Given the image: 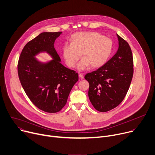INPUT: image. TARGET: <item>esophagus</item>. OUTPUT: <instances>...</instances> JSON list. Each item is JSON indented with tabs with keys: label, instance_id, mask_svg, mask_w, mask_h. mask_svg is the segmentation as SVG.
Here are the masks:
<instances>
[{
	"label": "esophagus",
	"instance_id": "esophagus-1",
	"mask_svg": "<svg viewBox=\"0 0 155 155\" xmlns=\"http://www.w3.org/2000/svg\"><path fill=\"white\" fill-rule=\"evenodd\" d=\"M78 76H79V77H80L81 80H83V79L84 78V77H83V74H81V73H78Z\"/></svg>",
	"mask_w": 155,
	"mask_h": 155
}]
</instances>
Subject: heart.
<instances>
[{"label":"heart","instance_id":"1","mask_svg":"<svg viewBox=\"0 0 155 155\" xmlns=\"http://www.w3.org/2000/svg\"><path fill=\"white\" fill-rule=\"evenodd\" d=\"M112 50V41L101 34L93 31H81L71 37V45H65L62 53L65 64L74 67L81 57L83 59L77 65V69L83 71L90 65L92 68L103 66L109 59Z\"/></svg>","mask_w":155,"mask_h":155}]
</instances>
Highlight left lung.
<instances>
[{"label": "left lung", "instance_id": "1", "mask_svg": "<svg viewBox=\"0 0 155 155\" xmlns=\"http://www.w3.org/2000/svg\"><path fill=\"white\" fill-rule=\"evenodd\" d=\"M119 48L104 65L87 74L88 97L93 107L106 112L117 107L127 93L134 74L133 56L127 42L117 34Z\"/></svg>", "mask_w": 155, "mask_h": 155}]
</instances>
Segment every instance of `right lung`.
<instances>
[{
    "label": "right lung",
    "mask_w": 155,
    "mask_h": 155,
    "mask_svg": "<svg viewBox=\"0 0 155 155\" xmlns=\"http://www.w3.org/2000/svg\"><path fill=\"white\" fill-rule=\"evenodd\" d=\"M62 32H43L23 48L18 64L21 86L39 109L54 113L65 105L68 95L78 80V75L61 64L54 43ZM47 53L52 58L43 62L35 57Z\"/></svg>",
    "instance_id": "add662e5"
}]
</instances>
